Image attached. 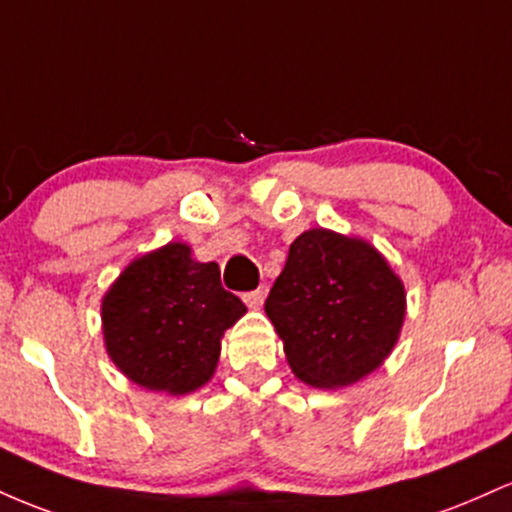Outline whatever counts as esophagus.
Returning a JSON list of instances; mask_svg holds the SVG:
<instances>
[{
    "mask_svg": "<svg viewBox=\"0 0 512 512\" xmlns=\"http://www.w3.org/2000/svg\"><path fill=\"white\" fill-rule=\"evenodd\" d=\"M264 296H267V286H260V289L255 291H248L243 296V301L250 305V308H260V305L264 303Z\"/></svg>",
    "mask_w": 512,
    "mask_h": 512,
    "instance_id": "esophagus-1",
    "label": "esophagus"
}]
</instances>
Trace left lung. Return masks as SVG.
<instances>
[{
	"label": "left lung",
	"instance_id": "8db88e82",
	"mask_svg": "<svg viewBox=\"0 0 512 512\" xmlns=\"http://www.w3.org/2000/svg\"><path fill=\"white\" fill-rule=\"evenodd\" d=\"M296 378L344 387L385 361L404 320V286L368 243L313 228L289 248L264 303Z\"/></svg>",
	"mask_w": 512,
	"mask_h": 512
}]
</instances>
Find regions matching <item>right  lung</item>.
<instances>
[{
  "instance_id": "right-lung-1",
  "label": "right lung",
  "mask_w": 512,
  "mask_h": 512,
  "mask_svg": "<svg viewBox=\"0 0 512 512\" xmlns=\"http://www.w3.org/2000/svg\"><path fill=\"white\" fill-rule=\"evenodd\" d=\"M221 286L216 262H195L187 245L134 260L103 298V332L115 366L146 390L185 395L219 361L221 337L245 315Z\"/></svg>"
}]
</instances>
